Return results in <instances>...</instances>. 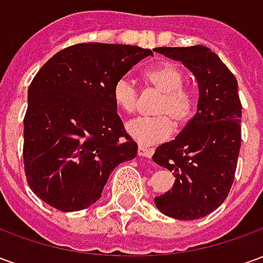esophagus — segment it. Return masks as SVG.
Returning <instances> with one entry per match:
<instances>
[{"instance_id": "1", "label": "esophagus", "mask_w": 263, "mask_h": 263, "mask_svg": "<svg viewBox=\"0 0 263 263\" xmlns=\"http://www.w3.org/2000/svg\"><path fill=\"white\" fill-rule=\"evenodd\" d=\"M138 155H139V156H143V158H152L154 151L149 148H145V146H139V148H138Z\"/></svg>"}]
</instances>
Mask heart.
Returning <instances> with one entry per match:
<instances>
[{
  "mask_svg": "<svg viewBox=\"0 0 263 263\" xmlns=\"http://www.w3.org/2000/svg\"><path fill=\"white\" fill-rule=\"evenodd\" d=\"M146 80L152 86L163 92L155 114L156 117H138L128 121L125 125L126 134L141 145H154L169 139L175 125H184L194 114L193 92L183 86L184 74L177 66L165 63L151 69L146 73ZM112 100L115 105L124 112H134L138 105V88L135 83L122 76L112 86Z\"/></svg>",
  "mask_w": 263,
  "mask_h": 263,
  "instance_id": "obj_1",
  "label": "heart"
}]
</instances>
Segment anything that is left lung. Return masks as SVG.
<instances>
[{
  "label": "left lung",
  "instance_id": "1",
  "mask_svg": "<svg viewBox=\"0 0 263 263\" xmlns=\"http://www.w3.org/2000/svg\"><path fill=\"white\" fill-rule=\"evenodd\" d=\"M182 62L198 84L197 112L171 142L155 151L154 159L171 171L175 184L155 197L158 210L176 220H197L224 203L231 190L241 148V101L238 83L211 49L158 48Z\"/></svg>",
  "mask_w": 263,
  "mask_h": 263
}]
</instances>
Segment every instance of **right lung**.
<instances>
[{
  "mask_svg": "<svg viewBox=\"0 0 263 263\" xmlns=\"http://www.w3.org/2000/svg\"><path fill=\"white\" fill-rule=\"evenodd\" d=\"M151 49L79 43L42 66L28 88L24 165L37 197L79 211L101 197L111 172L134 159L138 145L124 129L112 86Z\"/></svg>",
  "mask_w": 263,
  "mask_h": 263,
  "instance_id": "right-lung-1",
  "label": "right lung"
}]
</instances>
